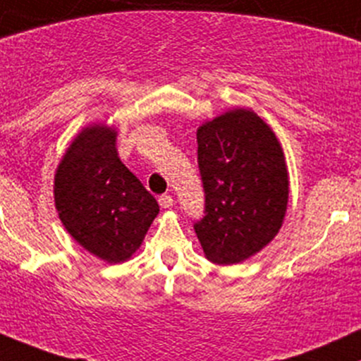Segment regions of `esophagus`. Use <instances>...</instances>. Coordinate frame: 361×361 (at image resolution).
I'll list each match as a JSON object with an SVG mask.
<instances>
[{
  "label": "esophagus",
  "instance_id": "esophagus-1",
  "mask_svg": "<svg viewBox=\"0 0 361 361\" xmlns=\"http://www.w3.org/2000/svg\"><path fill=\"white\" fill-rule=\"evenodd\" d=\"M173 197L171 195H161L159 197V205L162 209H171L173 207Z\"/></svg>",
  "mask_w": 361,
  "mask_h": 361
}]
</instances>
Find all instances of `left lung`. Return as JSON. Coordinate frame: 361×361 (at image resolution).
<instances>
[{
	"label": "left lung",
	"instance_id": "left-lung-1",
	"mask_svg": "<svg viewBox=\"0 0 361 361\" xmlns=\"http://www.w3.org/2000/svg\"><path fill=\"white\" fill-rule=\"evenodd\" d=\"M205 216L195 223L205 259L233 265L279 233L290 199L286 157L274 130L252 109L235 108L197 130Z\"/></svg>",
	"mask_w": 361,
	"mask_h": 361
}]
</instances>
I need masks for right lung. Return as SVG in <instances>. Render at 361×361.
<instances>
[{
	"label": "right lung",
	"instance_id": "add662e5",
	"mask_svg": "<svg viewBox=\"0 0 361 361\" xmlns=\"http://www.w3.org/2000/svg\"><path fill=\"white\" fill-rule=\"evenodd\" d=\"M116 128H82L54 173V205L70 236L108 264L140 248L159 214L156 199L118 157Z\"/></svg>",
	"mask_w": 361,
	"mask_h": 361
}]
</instances>
